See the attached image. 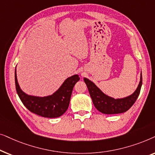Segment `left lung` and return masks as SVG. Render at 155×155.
<instances>
[{
  "mask_svg": "<svg viewBox=\"0 0 155 155\" xmlns=\"http://www.w3.org/2000/svg\"><path fill=\"white\" fill-rule=\"evenodd\" d=\"M84 81L87 84L90 97L94 107L99 111L105 114H121L130 109L135 102L139 96L142 87L143 78L142 73L140 75V81L136 90L130 96L121 99H114L101 92L100 89L97 87L94 82L87 78H84Z\"/></svg>",
  "mask_w": 155,
  "mask_h": 155,
  "instance_id": "obj_1",
  "label": "left lung"
}]
</instances>
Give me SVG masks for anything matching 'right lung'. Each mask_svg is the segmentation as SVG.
Returning a JSON list of instances; mask_svg holds the SVG:
<instances>
[{"label":"right lung","instance_id":"right-lung-1","mask_svg":"<svg viewBox=\"0 0 155 155\" xmlns=\"http://www.w3.org/2000/svg\"><path fill=\"white\" fill-rule=\"evenodd\" d=\"M80 78L74 75L68 78L58 90L46 97L28 95L21 90L15 71V87L20 100L29 111L45 118H57L63 115L68 108L73 89Z\"/></svg>","mask_w":155,"mask_h":155}]
</instances>
